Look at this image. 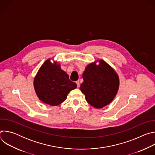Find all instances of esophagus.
Masks as SVG:
<instances>
[{
	"mask_svg": "<svg viewBox=\"0 0 155 155\" xmlns=\"http://www.w3.org/2000/svg\"><path fill=\"white\" fill-rule=\"evenodd\" d=\"M76 83H77V87H80V82H79V81H76Z\"/></svg>",
	"mask_w": 155,
	"mask_h": 155,
	"instance_id": "1",
	"label": "esophagus"
}]
</instances>
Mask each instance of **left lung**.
<instances>
[{
  "label": "left lung",
  "mask_w": 155,
  "mask_h": 155,
  "mask_svg": "<svg viewBox=\"0 0 155 155\" xmlns=\"http://www.w3.org/2000/svg\"><path fill=\"white\" fill-rule=\"evenodd\" d=\"M97 61L99 64L97 65ZM81 91L88 104L101 108L111 102L118 92L120 80L114 69L102 59L88 64L83 74Z\"/></svg>",
  "instance_id": "obj_1"
}]
</instances>
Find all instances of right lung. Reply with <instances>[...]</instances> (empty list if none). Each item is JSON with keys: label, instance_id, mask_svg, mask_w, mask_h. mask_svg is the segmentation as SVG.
<instances>
[{"label": "right lung", "instance_id": "right-lung-1", "mask_svg": "<svg viewBox=\"0 0 155 155\" xmlns=\"http://www.w3.org/2000/svg\"><path fill=\"white\" fill-rule=\"evenodd\" d=\"M51 59L44 62L34 80V86L39 99L51 106L61 104L77 84L61 68L59 64L52 63Z\"/></svg>", "mask_w": 155, "mask_h": 155}]
</instances>
